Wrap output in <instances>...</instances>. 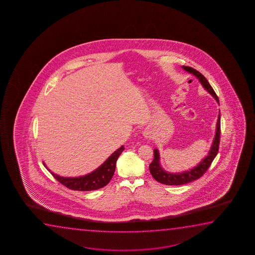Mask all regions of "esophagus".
Here are the masks:
<instances>
[{
    "mask_svg": "<svg viewBox=\"0 0 255 255\" xmlns=\"http://www.w3.org/2000/svg\"><path fill=\"white\" fill-rule=\"evenodd\" d=\"M143 136L145 138H150V137H151V132H150V130H148V129H144L143 132Z\"/></svg>",
    "mask_w": 255,
    "mask_h": 255,
    "instance_id": "obj_1",
    "label": "esophagus"
}]
</instances>
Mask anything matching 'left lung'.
<instances>
[{
  "label": "left lung",
  "mask_w": 255,
  "mask_h": 255,
  "mask_svg": "<svg viewBox=\"0 0 255 255\" xmlns=\"http://www.w3.org/2000/svg\"><path fill=\"white\" fill-rule=\"evenodd\" d=\"M182 69L185 70L186 72L192 74L195 76L199 83L201 84L203 88L208 91L210 94L212 95L215 100H216L218 105H220L219 98L217 97L216 93L213 91V88L210 85L208 81L206 80V77L203 76L202 74L199 73L198 70H194L193 68L188 66H182ZM220 112H219L218 116V120L216 124V130H215V135L213 137V143L210 148L209 152L207 153V156L204 157L202 160L199 162L194 167H192L187 171H181V172H170V171H165L164 168L162 167L160 164V154L159 150L157 149H154L153 161L150 163V171L152 177H153L157 182L161 184H164L166 185H180L184 184H187L190 182L196 180L200 178L210 167L213 159L216 157L218 151H219V145H220Z\"/></svg>",
  "instance_id": "8db88e82"
}]
</instances>
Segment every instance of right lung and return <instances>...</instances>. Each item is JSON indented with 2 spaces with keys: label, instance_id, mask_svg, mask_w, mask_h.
<instances>
[{
  "label": "right lung",
  "instance_id": "obj_1",
  "mask_svg": "<svg viewBox=\"0 0 255 255\" xmlns=\"http://www.w3.org/2000/svg\"><path fill=\"white\" fill-rule=\"evenodd\" d=\"M124 150L125 147L122 145L118 150H115L99 167L88 174L79 177L59 176L50 171L44 162L43 164L56 180H58L61 184H63L68 188L75 191H94L104 187L111 181L112 176L115 172L117 160Z\"/></svg>",
  "mask_w": 255,
  "mask_h": 255
}]
</instances>
